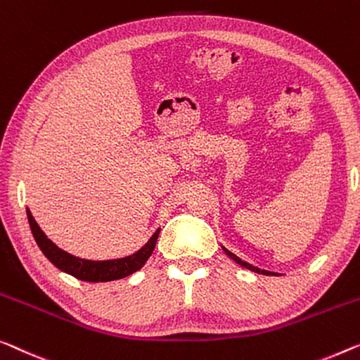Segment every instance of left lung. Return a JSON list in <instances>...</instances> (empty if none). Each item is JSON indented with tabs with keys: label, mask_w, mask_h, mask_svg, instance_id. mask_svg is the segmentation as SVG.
<instances>
[{
	"label": "left lung",
	"mask_w": 360,
	"mask_h": 360,
	"mask_svg": "<svg viewBox=\"0 0 360 360\" xmlns=\"http://www.w3.org/2000/svg\"><path fill=\"white\" fill-rule=\"evenodd\" d=\"M223 250L226 252V255H228V257H231V259L236 262V264H239V265H243V266H245V268H249V270H252V271H255V273H262V275H276V273H273V271H266V270H260V268H257V266H254V265L248 264V262L240 260L238 255H234L233 252H229V250H226L224 248H223Z\"/></svg>",
	"instance_id": "1"
}]
</instances>
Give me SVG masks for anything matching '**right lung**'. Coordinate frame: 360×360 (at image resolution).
<instances>
[{"instance_id": "obj_1", "label": "right lung", "mask_w": 360, "mask_h": 360, "mask_svg": "<svg viewBox=\"0 0 360 360\" xmlns=\"http://www.w3.org/2000/svg\"><path fill=\"white\" fill-rule=\"evenodd\" d=\"M27 218H29L32 234H34L37 244H39L40 250L45 254L46 259L50 260L53 265L60 268L61 271L69 273V275L77 278V280L89 281V283H105V281H112V280H121V278H126L129 275H132L134 271L141 270V268L146 265L148 257L152 255L155 244H157L158 234H160V229H158V231L150 238L148 243L143 245L141 250H137L136 254L129 257H124V259L94 262V260L77 259V257H74L71 254H68V252L61 250L60 248H56V245L46 238L45 233L41 231L40 226L37 224V221L29 210H27Z\"/></svg>"}]
</instances>
